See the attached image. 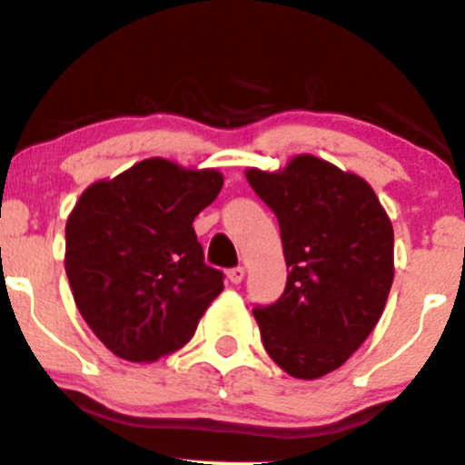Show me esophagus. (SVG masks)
<instances>
[{"label": "esophagus", "mask_w": 465, "mask_h": 465, "mask_svg": "<svg viewBox=\"0 0 465 465\" xmlns=\"http://www.w3.org/2000/svg\"><path fill=\"white\" fill-rule=\"evenodd\" d=\"M244 275H247V272H244V267L229 269V272H227V278H229V282H233V284H241L242 280H244Z\"/></svg>", "instance_id": "esophagus-1"}]
</instances>
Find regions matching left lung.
Wrapping results in <instances>:
<instances>
[{"mask_svg":"<svg viewBox=\"0 0 465 465\" xmlns=\"http://www.w3.org/2000/svg\"><path fill=\"white\" fill-rule=\"evenodd\" d=\"M280 223L287 287L253 309L275 364L298 380L340 369L384 313L395 275L392 224L373 187L318 156L244 172Z\"/></svg>","mask_w":465,"mask_h":465,"instance_id":"left-lung-1","label":"left lung"}]
</instances>
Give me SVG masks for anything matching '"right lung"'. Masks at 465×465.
<instances>
[{
  "mask_svg": "<svg viewBox=\"0 0 465 465\" xmlns=\"http://www.w3.org/2000/svg\"><path fill=\"white\" fill-rule=\"evenodd\" d=\"M223 181L218 170L154 156L92 183L76 201L65 223V275L79 313L116 357L174 353L223 291L192 227Z\"/></svg>",
  "mask_w": 465,
  "mask_h": 465,
  "instance_id": "right-lung-1",
  "label": "right lung"
}]
</instances>
